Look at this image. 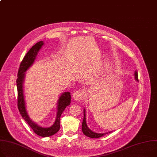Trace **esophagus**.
I'll list each match as a JSON object with an SVG mask.
<instances>
[{"mask_svg":"<svg viewBox=\"0 0 157 157\" xmlns=\"http://www.w3.org/2000/svg\"><path fill=\"white\" fill-rule=\"evenodd\" d=\"M82 95H83L82 92L80 91H76L72 94V98L75 100L80 101L82 98Z\"/></svg>","mask_w":157,"mask_h":157,"instance_id":"1","label":"esophagus"}]
</instances>
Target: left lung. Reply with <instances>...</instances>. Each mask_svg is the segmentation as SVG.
Segmentation results:
<instances>
[{
    "label": "left lung",
    "instance_id": "8db88e82",
    "mask_svg": "<svg viewBox=\"0 0 157 157\" xmlns=\"http://www.w3.org/2000/svg\"><path fill=\"white\" fill-rule=\"evenodd\" d=\"M134 78L137 81H138V72L136 71H135L134 72ZM83 113H84V117H83V121L82 122V131L85 135H86V136L89 137V138H100L103 136H104L106 134L108 133H110L112 131H109V132H107L105 133H97L92 131L90 129H89V128L87 126L86 124V110L85 109H84V111H83Z\"/></svg>",
    "mask_w": 157,
    "mask_h": 157
}]
</instances>
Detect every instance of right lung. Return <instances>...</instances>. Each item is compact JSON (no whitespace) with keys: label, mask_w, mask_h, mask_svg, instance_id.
<instances>
[{"label":"right lung","mask_w":157,"mask_h":157,"mask_svg":"<svg viewBox=\"0 0 157 157\" xmlns=\"http://www.w3.org/2000/svg\"><path fill=\"white\" fill-rule=\"evenodd\" d=\"M43 41H40L33 45L26 54L21 63L20 64L17 73V79L16 80L17 89V107L19 111L23 118L28 123L30 128L40 136L48 137L57 133L60 129V117L62 113L64 112L66 107L71 103V93H62L57 101V116L54 124L48 128L41 127L30 119L26 108V103L24 96L23 85L26 75V71L33 65L35 60L38 55V52L44 45Z\"/></svg>","instance_id":"1"}]
</instances>
